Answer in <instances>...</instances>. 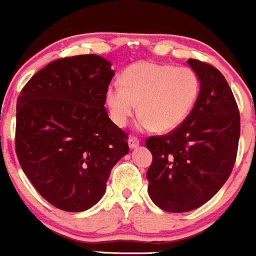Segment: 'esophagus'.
<instances>
[{
	"instance_id": "esophagus-1",
	"label": "esophagus",
	"mask_w": 256,
	"mask_h": 256,
	"mask_svg": "<svg viewBox=\"0 0 256 256\" xmlns=\"http://www.w3.org/2000/svg\"><path fill=\"white\" fill-rule=\"evenodd\" d=\"M128 146H130L131 150H132V148H136V146H139V139L135 136H130L128 138Z\"/></svg>"
}]
</instances>
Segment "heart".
<instances>
[{"instance_id":"obj_1","label":"heart","mask_w":256,"mask_h":256,"mask_svg":"<svg viewBox=\"0 0 256 256\" xmlns=\"http://www.w3.org/2000/svg\"><path fill=\"white\" fill-rule=\"evenodd\" d=\"M200 78L190 66L138 62L121 74V85L106 88V104L110 118L125 128L136 112L142 128L166 132L182 125L194 108Z\"/></svg>"}]
</instances>
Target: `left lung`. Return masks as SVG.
<instances>
[{
  "label": "left lung",
  "instance_id": "8db88e82",
  "mask_svg": "<svg viewBox=\"0 0 256 256\" xmlns=\"http://www.w3.org/2000/svg\"><path fill=\"white\" fill-rule=\"evenodd\" d=\"M200 94L186 121L168 134L150 136L153 156L146 171L148 193L168 212L194 210L220 190L234 166L240 112L224 76L211 64L190 59Z\"/></svg>",
  "mask_w": 256,
  "mask_h": 256
}]
</instances>
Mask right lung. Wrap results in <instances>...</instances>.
<instances>
[{
	"label": "right lung",
	"mask_w": 256,
	"mask_h": 256,
	"mask_svg": "<svg viewBox=\"0 0 256 256\" xmlns=\"http://www.w3.org/2000/svg\"><path fill=\"white\" fill-rule=\"evenodd\" d=\"M114 72L94 54L48 63L16 102L15 150L24 174L55 208L85 211L103 197L110 170L128 153V134L108 117Z\"/></svg>",
	"instance_id": "1"
}]
</instances>
